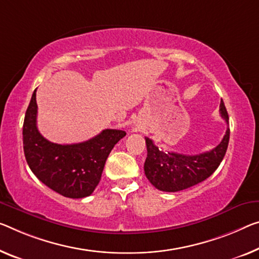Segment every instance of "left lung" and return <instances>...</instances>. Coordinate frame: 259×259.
Returning <instances> with one entry per match:
<instances>
[{
    "instance_id": "obj_1",
    "label": "left lung",
    "mask_w": 259,
    "mask_h": 259,
    "mask_svg": "<svg viewBox=\"0 0 259 259\" xmlns=\"http://www.w3.org/2000/svg\"><path fill=\"white\" fill-rule=\"evenodd\" d=\"M221 118L229 124L224 102L220 103ZM229 127L221 142L209 152L198 155H184L174 152H164L154 145L153 140L146 139L147 158L145 162V174L148 181L160 191L177 192L208 178L224 160L229 142Z\"/></svg>"
}]
</instances>
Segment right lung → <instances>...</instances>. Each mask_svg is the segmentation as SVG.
I'll return each mask as SVG.
<instances>
[{"instance_id": "right-lung-1", "label": "right lung", "mask_w": 259, "mask_h": 259, "mask_svg": "<svg viewBox=\"0 0 259 259\" xmlns=\"http://www.w3.org/2000/svg\"><path fill=\"white\" fill-rule=\"evenodd\" d=\"M35 89L23 124V148L27 164L39 181L67 198L90 196L101 181L106 158L126 135L120 130H104L88 141L58 145L39 133Z\"/></svg>"}]
</instances>
